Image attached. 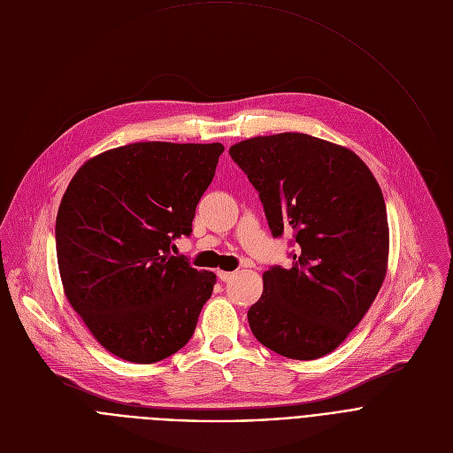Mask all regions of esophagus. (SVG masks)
Returning <instances> with one entry per match:
<instances>
[{
    "label": "esophagus",
    "instance_id": "esophagus-1",
    "mask_svg": "<svg viewBox=\"0 0 453 453\" xmlns=\"http://www.w3.org/2000/svg\"><path fill=\"white\" fill-rule=\"evenodd\" d=\"M218 277L221 282H228L232 277H234V272H223V270H218Z\"/></svg>",
    "mask_w": 453,
    "mask_h": 453
}]
</instances>
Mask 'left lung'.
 Instances as JSON below:
<instances>
[{
  "mask_svg": "<svg viewBox=\"0 0 453 453\" xmlns=\"http://www.w3.org/2000/svg\"><path fill=\"white\" fill-rule=\"evenodd\" d=\"M232 160L259 190L275 237L295 230L291 268L263 273L248 310L254 336L291 360H317L369 311L388 266L381 188L353 150L304 133L248 138Z\"/></svg>",
  "mask_w": 453,
  "mask_h": 453,
  "instance_id": "obj_1",
  "label": "left lung"
}]
</instances>
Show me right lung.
Masks as SVG:
<instances>
[{"label": "right lung", "mask_w": 453, "mask_h": 453, "mask_svg": "<svg viewBox=\"0 0 453 453\" xmlns=\"http://www.w3.org/2000/svg\"><path fill=\"white\" fill-rule=\"evenodd\" d=\"M223 143L136 142L89 158L58 212L63 289L95 340L131 364H155L194 334L216 273L171 256L190 235Z\"/></svg>", "instance_id": "1"}]
</instances>
